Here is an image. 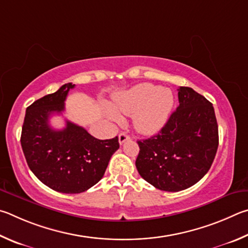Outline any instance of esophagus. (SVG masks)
Listing matches in <instances>:
<instances>
[{
	"mask_svg": "<svg viewBox=\"0 0 248 248\" xmlns=\"http://www.w3.org/2000/svg\"><path fill=\"white\" fill-rule=\"evenodd\" d=\"M129 140V136L127 135L126 133H124V132L120 133V135H119V142H120L121 145L123 144V142L126 141V140Z\"/></svg>",
	"mask_w": 248,
	"mask_h": 248,
	"instance_id": "obj_1",
	"label": "esophagus"
}]
</instances>
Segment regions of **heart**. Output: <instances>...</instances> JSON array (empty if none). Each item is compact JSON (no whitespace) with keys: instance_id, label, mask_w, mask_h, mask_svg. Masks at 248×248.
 I'll return each instance as SVG.
<instances>
[{"instance_id":"1","label":"heart","mask_w":248,"mask_h":248,"mask_svg":"<svg viewBox=\"0 0 248 248\" xmlns=\"http://www.w3.org/2000/svg\"><path fill=\"white\" fill-rule=\"evenodd\" d=\"M112 106L114 111H108L111 119L120 120L116 112L133 115L136 131L151 135L166 124L174 106V97L169 88H159L155 85L144 82L116 94Z\"/></svg>"}]
</instances>
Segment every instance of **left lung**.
Here are the masks:
<instances>
[{"instance_id": "obj_1", "label": "left lung", "mask_w": 248, "mask_h": 248, "mask_svg": "<svg viewBox=\"0 0 248 248\" xmlns=\"http://www.w3.org/2000/svg\"><path fill=\"white\" fill-rule=\"evenodd\" d=\"M180 106L158 135L138 140L136 168L155 188L180 192L209 171L219 145L212 103L189 87H180Z\"/></svg>"}]
</instances>
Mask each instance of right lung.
Wrapping results in <instances>:
<instances>
[{
  "label": "right lung",
  "mask_w": 248,
  "mask_h": 248,
  "mask_svg": "<svg viewBox=\"0 0 248 248\" xmlns=\"http://www.w3.org/2000/svg\"><path fill=\"white\" fill-rule=\"evenodd\" d=\"M74 87L68 82L29 106L20 137L30 170L47 187L64 194L82 193L97 184L120 148L117 136L97 140L69 121L63 129L50 126V117L62 114L68 91Z\"/></svg>",
  "instance_id": "1"
}]
</instances>
